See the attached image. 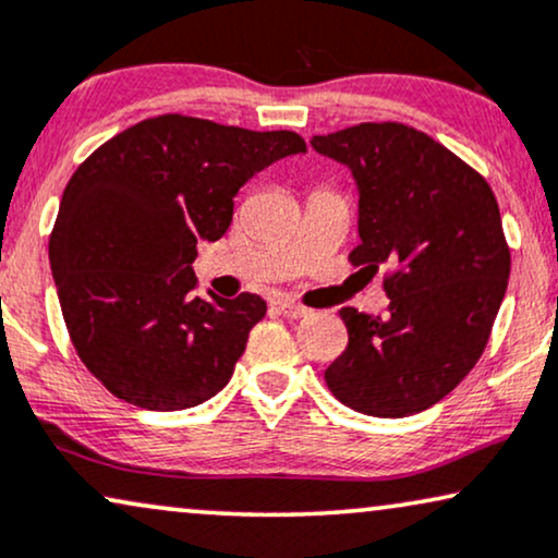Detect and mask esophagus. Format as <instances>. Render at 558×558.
Listing matches in <instances>:
<instances>
[{
  "label": "esophagus",
  "mask_w": 558,
  "mask_h": 558,
  "mask_svg": "<svg viewBox=\"0 0 558 558\" xmlns=\"http://www.w3.org/2000/svg\"><path fill=\"white\" fill-rule=\"evenodd\" d=\"M275 308H278V312L283 314V316H288V319H301V316L308 314L306 306H301V303H293V301H288V299L275 301Z\"/></svg>",
  "instance_id": "1"
}]
</instances>
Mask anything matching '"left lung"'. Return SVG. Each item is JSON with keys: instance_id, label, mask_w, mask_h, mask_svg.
<instances>
[{"instance_id": "1", "label": "left lung", "mask_w": 558, "mask_h": 558, "mask_svg": "<svg viewBox=\"0 0 558 558\" xmlns=\"http://www.w3.org/2000/svg\"><path fill=\"white\" fill-rule=\"evenodd\" d=\"M357 185L352 265L386 267L389 314L344 306L348 350L324 371L329 391L371 417H409L469 376L489 340L510 278L497 197L427 133L361 123L312 138Z\"/></svg>"}]
</instances>
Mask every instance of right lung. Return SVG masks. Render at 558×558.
Instances as JSON below:
<instances>
[{
  "instance_id": "obj_1",
  "label": "right lung",
  "mask_w": 558,
  "mask_h": 558,
  "mask_svg": "<svg viewBox=\"0 0 558 558\" xmlns=\"http://www.w3.org/2000/svg\"><path fill=\"white\" fill-rule=\"evenodd\" d=\"M291 154H306L293 131L159 116L72 174L48 259L69 337L110 393L174 412L229 384L267 303L193 295L195 246L227 234L239 187Z\"/></svg>"
}]
</instances>
